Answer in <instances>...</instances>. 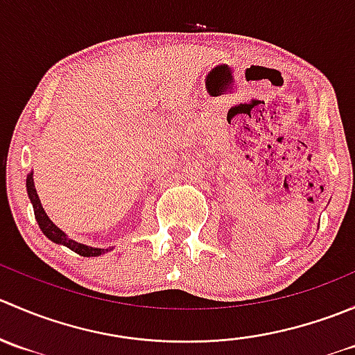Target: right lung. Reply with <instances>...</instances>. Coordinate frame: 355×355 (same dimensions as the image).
Instances as JSON below:
<instances>
[{"label":"right lung","mask_w":355,"mask_h":355,"mask_svg":"<svg viewBox=\"0 0 355 355\" xmlns=\"http://www.w3.org/2000/svg\"><path fill=\"white\" fill-rule=\"evenodd\" d=\"M32 175H34L32 171L27 175V194H28V199H31V202H32V207H34L35 220H37V225H39V228L42 230V234H44L51 242L65 245V247H68V249H71L73 252L80 254V256H84V257H94V256H101V254L108 252V249L89 247L85 244H80V242L71 241V239H68V235L65 234V232L60 230V228L56 227L51 220H49V216L46 214L44 207L41 206V200H39V198H37V191H35L34 178H32Z\"/></svg>","instance_id":"1"}]
</instances>
